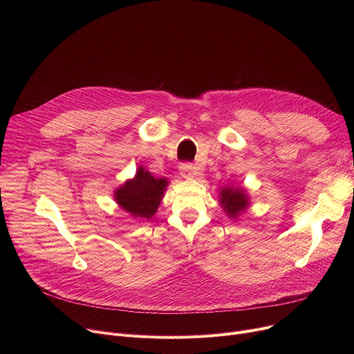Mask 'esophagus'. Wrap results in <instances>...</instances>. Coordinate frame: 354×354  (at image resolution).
<instances>
[{"instance_id": "esophagus-1", "label": "esophagus", "mask_w": 354, "mask_h": 354, "mask_svg": "<svg viewBox=\"0 0 354 354\" xmlns=\"http://www.w3.org/2000/svg\"><path fill=\"white\" fill-rule=\"evenodd\" d=\"M179 172H180V175H182L183 178L189 179V178H194L195 175L199 174V167L194 166L192 163H182V165L179 166Z\"/></svg>"}]
</instances>
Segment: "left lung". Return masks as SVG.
Wrapping results in <instances>:
<instances>
[{
  "mask_svg": "<svg viewBox=\"0 0 354 354\" xmlns=\"http://www.w3.org/2000/svg\"><path fill=\"white\" fill-rule=\"evenodd\" d=\"M219 203L230 218H236L248 207V195L243 188H222L219 191Z\"/></svg>",
  "mask_w": 354,
  "mask_h": 354,
  "instance_id": "obj_1",
  "label": "left lung"
}]
</instances>
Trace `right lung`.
<instances>
[{"mask_svg": "<svg viewBox=\"0 0 354 354\" xmlns=\"http://www.w3.org/2000/svg\"><path fill=\"white\" fill-rule=\"evenodd\" d=\"M165 178H155L151 172L139 167L133 179L126 180L115 192L119 207L135 218H152L167 187Z\"/></svg>", "mask_w": 354, "mask_h": 354, "instance_id": "1", "label": "right lung"}]
</instances>
